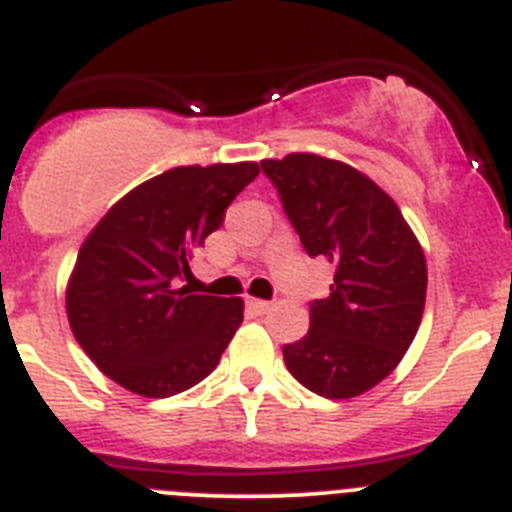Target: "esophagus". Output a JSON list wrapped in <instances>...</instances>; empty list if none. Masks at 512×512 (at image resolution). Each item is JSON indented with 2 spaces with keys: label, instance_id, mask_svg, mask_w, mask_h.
<instances>
[{
  "label": "esophagus",
  "instance_id": "34e87169",
  "mask_svg": "<svg viewBox=\"0 0 512 512\" xmlns=\"http://www.w3.org/2000/svg\"><path fill=\"white\" fill-rule=\"evenodd\" d=\"M246 305L251 307L253 312H266V310H269V307H271V302H266V300H256V297H248Z\"/></svg>",
  "mask_w": 512,
  "mask_h": 512
}]
</instances>
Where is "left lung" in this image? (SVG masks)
Wrapping results in <instances>:
<instances>
[{"mask_svg":"<svg viewBox=\"0 0 512 512\" xmlns=\"http://www.w3.org/2000/svg\"><path fill=\"white\" fill-rule=\"evenodd\" d=\"M310 256L336 264L330 297L310 305V330L284 346L292 377L348 400L390 377L418 333L428 269L413 228L354 166L289 153L261 161Z\"/></svg>","mask_w":512,"mask_h":512,"instance_id":"8db88e82","label":"left lung"}]
</instances>
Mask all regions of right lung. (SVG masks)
<instances>
[{"label":"right lung","instance_id":"right-lung-1","mask_svg":"<svg viewBox=\"0 0 512 512\" xmlns=\"http://www.w3.org/2000/svg\"><path fill=\"white\" fill-rule=\"evenodd\" d=\"M256 161L176 166L130 189L84 238L66 284L79 346L112 382L171 397L207 377L243 323L241 297L192 295L194 248L259 176Z\"/></svg>","mask_w":512,"mask_h":512}]
</instances>
